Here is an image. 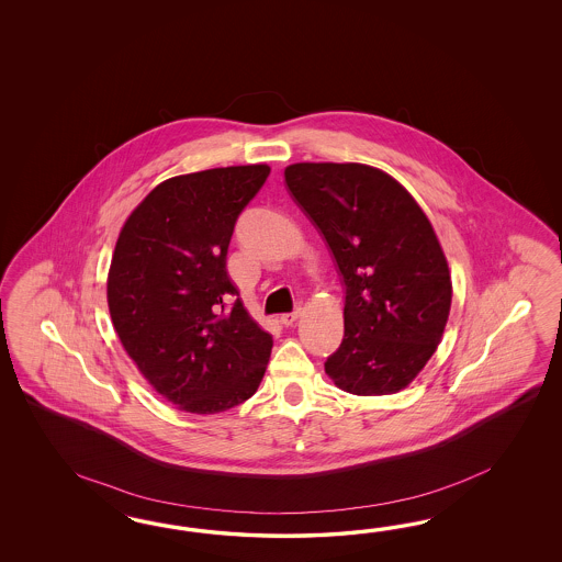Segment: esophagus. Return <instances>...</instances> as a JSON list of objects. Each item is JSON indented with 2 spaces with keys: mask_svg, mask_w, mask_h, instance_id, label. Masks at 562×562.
Masks as SVG:
<instances>
[{
  "mask_svg": "<svg viewBox=\"0 0 562 562\" xmlns=\"http://www.w3.org/2000/svg\"><path fill=\"white\" fill-rule=\"evenodd\" d=\"M299 317H301V308H296V311H292V313H284V315H280V324L289 327V325L294 324Z\"/></svg>",
  "mask_w": 562,
  "mask_h": 562,
  "instance_id": "esophagus-1",
  "label": "esophagus"
}]
</instances>
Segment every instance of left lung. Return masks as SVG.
<instances>
[{
	"label": "left lung",
	"instance_id": "8db88e82",
	"mask_svg": "<svg viewBox=\"0 0 562 562\" xmlns=\"http://www.w3.org/2000/svg\"><path fill=\"white\" fill-rule=\"evenodd\" d=\"M284 179L346 289L344 340L325 373L355 395L404 390L435 355L451 308L432 224L406 189L369 165L296 162Z\"/></svg>",
	"mask_w": 562,
	"mask_h": 562
}]
</instances>
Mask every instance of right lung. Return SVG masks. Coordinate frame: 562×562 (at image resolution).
<instances>
[{"mask_svg": "<svg viewBox=\"0 0 562 562\" xmlns=\"http://www.w3.org/2000/svg\"><path fill=\"white\" fill-rule=\"evenodd\" d=\"M268 165L179 175L121 228L106 280L113 327L139 373L191 414L235 408L257 392L272 336L251 319L226 272L238 214Z\"/></svg>", "mask_w": 562, "mask_h": 562, "instance_id": "1", "label": "right lung"}]
</instances>
